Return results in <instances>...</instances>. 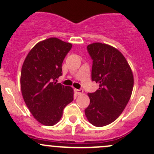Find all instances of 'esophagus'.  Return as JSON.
<instances>
[{
	"instance_id": "obj_1",
	"label": "esophagus",
	"mask_w": 154,
	"mask_h": 154,
	"mask_svg": "<svg viewBox=\"0 0 154 154\" xmlns=\"http://www.w3.org/2000/svg\"><path fill=\"white\" fill-rule=\"evenodd\" d=\"M74 91H75L76 94H78V95L81 94L83 93V90H82V89H75Z\"/></svg>"
}]
</instances>
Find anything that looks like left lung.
<instances>
[{"instance_id": "1", "label": "left lung", "mask_w": 154, "mask_h": 154, "mask_svg": "<svg viewBox=\"0 0 154 154\" xmlns=\"http://www.w3.org/2000/svg\"><path fill=\"white\" fill-rule=\"evenodd\" d=\"M92 59L91 80L99 89L88 93L90 104L85 114L90 123L103 127L116 120L127 106L134 87L130 66L120 51L101 43L87 46Z\"/></svg>"}]
</instances>
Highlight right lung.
<instances>
[{
	"mask_svg": "<svg viewBox=\"0 0 154 154\" xmlns=\"http://www.w3.org/2000/svg\"><path fill=\"white\" fill-rule=\"evenodd\" d=\"M72 45L56 38L37 43L23 64L20 88L34 117L44 125L59 122L63 111L74 100L72 88L57 83L62 63Z\"/></svg>",
	"mask_w": 154,
	"mask_h": 154,
	"instance_id": "1",
	"label": "right lung"
}]
</instances>
